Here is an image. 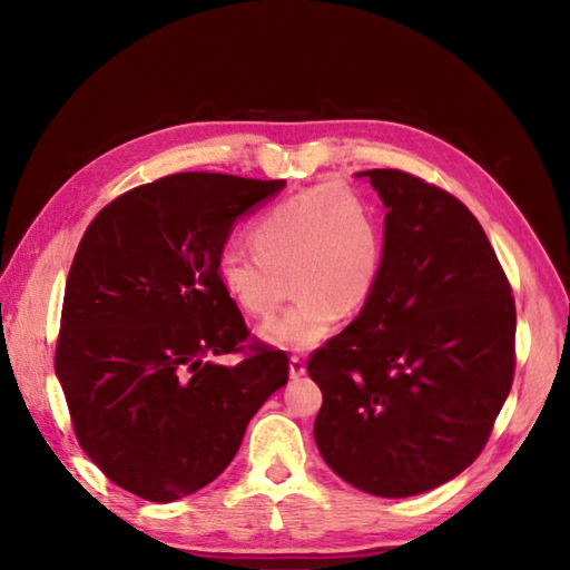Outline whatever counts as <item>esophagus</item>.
<instances>
[{
  "mask_svg": "<svg viewBox=\"0 0 570 570\" xmlns=\"http://www.w3.org/2000/svg\"><path fill=\"white\" fill-rule=\"evenodd\" d=\"M288 374H292V380H301L306 374V360L301 355H292L288 360Z\"/></svg>",
  "mask_w": 570,
  "mask_h": 570,
  "instance_id": "esophagus-1",
  "label": "esophagus"
}]
</instances>
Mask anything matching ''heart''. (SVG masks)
<instances>
[{
    "mask_svg": "<svg viewBox=\"0 0 570 570\" xmlns=\"http://www.w3.org/2000/svg\"><path fill=\"white\" fill-rule=\"evenodd\" d=\"M249 247L217 254L215 274L225 296L252 318H269L288 294L282 316L262 328L286 350H311L345 313H360L380 286L384 227L374 205L341 180L304 188L266 208L249 227Z\"/></svg>",
    "mask_w": 570,
    "mask_h": 570,
    "instance_id": "1",
    "label": "heart"
}]
</instances>
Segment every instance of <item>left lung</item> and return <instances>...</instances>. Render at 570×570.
<instances>
[{"label":"left lung","instance_id":"obj_1","mask_svg":"<svg viewBox=\"0 0 570 570\" xmlns=\"http://www.w3.org/2000/svg\"><path fill=\"white\" fill-rule=\"evenodd\" d=\"M367 176L386 205L380 286L313 350L316 443L337 475L409 498L460 475L512 390L517 308L485 229L451 193L399 168Z\"/></svg>","mask_w":570,"mask_h":570}]
</instances>
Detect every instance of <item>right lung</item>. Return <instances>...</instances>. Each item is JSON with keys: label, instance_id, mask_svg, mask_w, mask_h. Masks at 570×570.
I'll return each mask as SVG.
<instances>
[{"label": "right lung", "instance_id": "right-lung-1", "mask_svg": "<svg viewBox=\"0 0 570 570\" xmlns=\"http://www.w3.org/2000/svg\"><path fill=\"white\" fill-rule=\"evenodd\" d=\"M284 180L186 171L95 215L72 257L56 374L76 439L115 485L174 502L235 458L249 419L288 382L215 274L229 227ZM215 354H239L233 368Z\"/></svg>", "mask_w": 570, "mask_h": 570}]
</instances>
